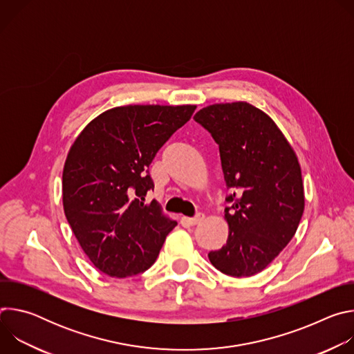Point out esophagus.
Listing matches in <instances>:
<instances>
[{"label": "esophagus", "instance_id": "1", "mask_svg": "<svg viewBox=\"0 0 354 354\" xmlns=\"http://www.w3.org/2000/svg\"><path fill=\"white\" fill-rule=\"evenodd\" d=\"M205 220V214L203 213H197L194 217H192V218H189V223L192 224V225H196V224H198V223H201Z\"/></svg>", "mask_w": 354, "mask_h": 354}]
</instances>
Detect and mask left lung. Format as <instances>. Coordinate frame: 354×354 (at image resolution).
Wrapping results in <instances>:
<instances>
[{"label":"left lung","instance_id":"obj_1","mask_svg":"<svg viewBox=\"0 0 354 354\" xmlns=\"http://www.w3.org/2000/svg\"><path fill=\"white\" fill-rule=\"evenodd\" d=\"M218 144L231 203L227 243L209 259L221 273L262 272L294 236L304 213V186L292 147L261 109L248 102L216 104L194 118Z\"/></svg>","mask_w":354,"mask_h":354}]
</instances>
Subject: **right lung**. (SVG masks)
Segmentation results:
<instances>
[{"mask_svg": "<svg viewBox=\"0 0 354 354\" xmlns=\"http://www.w3.org/2000/svg\"><path fill=\"white\" fill-rule=\"evenodd\" d=\"M194 105H127L100 113L71 145L63 169L67 221L93 266L129 277L154 265L176 221L156 200L148 167Z\"/></svg>", "mask_w": 354, "mask_h": 354, "instance_id": "add662e5", "label": "right lung"}]
</instances>
